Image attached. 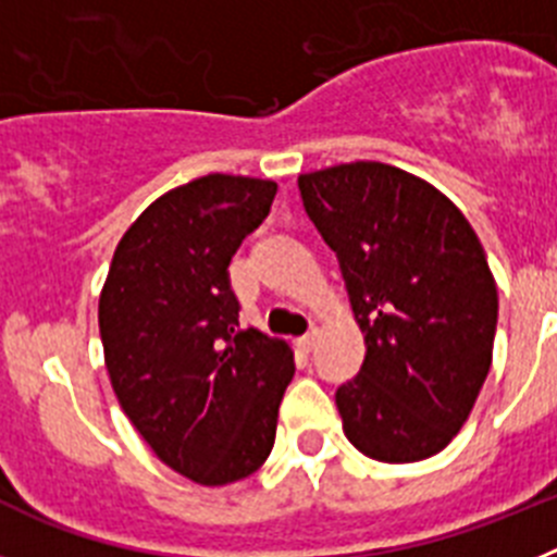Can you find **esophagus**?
Segmentation results:
<instances>
[{"mask_svg":"<svg viewBox=\"0 0 557 557\" xmlns=\"http://www.w3.org/2000/svg\"><path fill=\"white\" fill-rule=\"evenodd\" d=\"M314 343H318V329H309V332L304 334V337H298V346H301L304 351H312Z\"/></svg>","mask_w":557,"mask_h":557,"instance_id":"esophagus-1","label":"esophagus"}]
</instances>
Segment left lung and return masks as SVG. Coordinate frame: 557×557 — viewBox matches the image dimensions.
<instances>
[{"instance_id": "8db88e82", "label": "left lung", "mask_w": 557, "mask_h": 557, "mask_svg": "<svg viewBox=\"0 0 557 557\" xmlns=\"http://www.w3.org/2000/svg\"><path fill=\"white\" fill-rule=\"evenodd\" d=\"M298 189L366 334V362L334 393L343 432L373 460H426L491 371L499 298L485 250L446 195L398 166H326Z\"/></svg>"}]
</instances>
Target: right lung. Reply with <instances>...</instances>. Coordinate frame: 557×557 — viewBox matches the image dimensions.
I'll return each instance as SVG.
<instances>
[{"instance_id": "1", "label": "right lung", "mask_w": 557, "mask_h": 557, "mask_svg": "<svg viewBox=\"0 0 557 557\" xmlns=\"http://www.w3.org/2000/svg\"><path fill=\"white\" fill-rule=\"evenodd\" d=\"M278 186L211 172L125 231L100 295L106 368L122 410L172 471L200 485L253 474L275 441L293 348L239 329L228 264Z\"/></svg>"}]
</instances>
